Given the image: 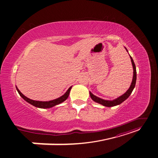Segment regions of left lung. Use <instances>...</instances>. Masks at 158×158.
<instances>
[{
	"mask_svg": "<svg viewBox=\"0 0 158 158\" xmlns=\"http://www.w3.org/2000/svg\"><path fill=\"white\" fill-rule=\"evenodd\" d=\"M125 49L127 50V51L128 52V50L127 49L126 47H125ZM130 56V58L131 59V63L132 64V68H133V77H132V83L130 85V88H128V89L127 91V92L123 94L121 96H119L118 98L114 99L113 100H105L103 99L102 98H99L97 96H95V95H94L92 92H89V95H90V97L92 99L93 101H94L95 102L98 103L99 104H102L103 105V106H106V107H113V106H118V105L121 104V103H123L124 101H125V100L130 96V95L131 94L132 90L134 89L135 87V84H136V66L135 63H134V60L132 59V57L131 56V55H129Z\"/></svg>",
	"mask_w": 158,
	"mask_h": 158,
	"instance_id": "8db88e82",
	"label": "left lung"
}]
</instances>
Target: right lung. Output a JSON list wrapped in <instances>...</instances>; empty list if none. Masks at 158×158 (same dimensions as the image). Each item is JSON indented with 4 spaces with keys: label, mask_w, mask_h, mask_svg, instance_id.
I'll use <instances>...</instances> for the list:
<instances>
[{
    "label": "right lung",
    "mask_w": 158,
    "mask_h": 158,
    "mask_svg": "<svg viewBox=\"0 0 158 158\" xmlns=\"http://www.w3.org/2000/svg\"><path fill=\"white\" fill-rule=\"evenodd\" d=\"M16 89L18 91V94H20V96L25 100L26 102H27V103H30L31 105H32V106H35L36 107H38V108H42V109H47V108H51V107H54L55 106H56V105H59L61 103H63V102H64L65 100L68 98L69 95L70 94V89L72 88V86H70L68 90L66 91V93L62 95V96H60V98H56L55 99H53V100H51V101H48V102H41V101H35V100H33V99H31L30 98H28L27 97H26L24 95L22 94V93H21V92L20 90L18 89V88H17V86H16Z\"/></svg>",
    "instance_id": "add662e5"
}]
</instances>
